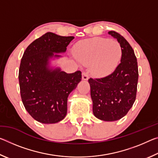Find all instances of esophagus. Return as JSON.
Returning a JSON list of instances; mask_svg holds the SVG:
<instances>
[{
	"label": "esophagus",
	"instance_id": "34e87169",
	"mask_svg": "<svg viewBox=\"0 0 158 158\" xmlns=\"http://www.w3.org/2000/svg\"><path fill=\"white\" fill-rule=\"evenodd\" d=\"M82 79L83 80H88L89 79V74H88L86 73H82Z\"/></svg>",
	"mask_w": 158,
	"mask_h": 158
}]
</instances>
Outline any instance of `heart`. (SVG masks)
<instances>
[{
    "mask_svg": "<svg viewBox=\"0 0 158 158\" xmlns=\"http://www.w3.org/2000/svg\"><path fill=\"white\" fill-rule=\"evenodd\" d=\"M74 53L81 63L90 64V73L99 77L113 73L122 55L118 42L100 37L79 42L74 47Z\"/></svg>",
    "mask_w": 158,
    "mask_h": 158,
    "instance_id": "1",
    "label": "heart"
}]
</instances>
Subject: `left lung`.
<instances>
[{
  "label": "left lung",
  "mask_w": 158,
  "mask_h": 158,
  "mask_svg": "<svg viewBox=\"0 0 158 158\" xmlns=\"http://www.w3.org/2000/svg\"><path fill=\"white\" fill-rule=\"evenodd\" d=\"M108 33L121 47V63L109 75L90 78L89 83L94 116L102 121H114L125 116L135 102L139 73L137 58L128 42L116 32Z\"/></svg>",
  "instance_id": "obj_1"
}]
</instances>
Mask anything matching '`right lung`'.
Returning a JSON list of instances; mask_svg holds the SVG:
<instances>
[{
  "instance_id": "right-lung-1",
  "label": "right lung",
  "mask_w": 158,
  "mask_h": 158,
  "mask_svg": "<svg viewBox=\"0 0 158 158\" xmlns=\"http://www.w3.org/2000/svg\"><path fill=\"white\" fill-rule=\"evenodd\" d=\"M73 36L48 32L26 48L21 58L19 81L21 100L26 111L42 123H56L67 114L69 93L81 80V72L68 74L49 66L54 53H65Z\"/></svg>"
}]
</instances>
